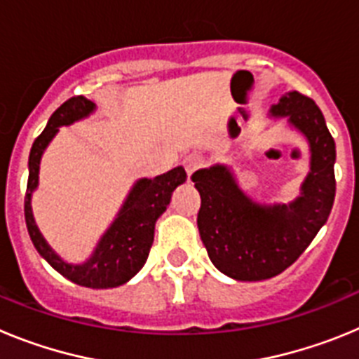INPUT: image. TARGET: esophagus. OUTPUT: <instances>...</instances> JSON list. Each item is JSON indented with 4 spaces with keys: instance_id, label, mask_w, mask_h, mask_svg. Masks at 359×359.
Listing matches in <instances>:
<instances>
[{
    "instance_id": "obj_1",
    "label": "esophagus",
    "mask_w": 359,
    "mask_h": 359,
    "mask_svg": "<svg viewBox=\"0 0 359 359\" xmlns=\"http://www.w3.org/2000/svg\"><path fill=\"white\" fill-rule=\"evenodd\" d=\"M183 167H185L187 170V176H192V174L196 172L198 169H201L203 167V158L199 156V154H189V156L183 160Z\"/></svg>"
}]
</instances>
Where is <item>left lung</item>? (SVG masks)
Here are the masks:
<instances>
[{
	"mask_svg": "<svg viewBox=\"0 0 359 359\" xmlns=\"http://www.w3.org/2000/svg\"><path fill=\"white\" fill-rule=\"evenodd\" d=\"M269 116L286 118L309 145V172L293 201H253L230 165L215 163L192 174L201 196L199 236L212 264L243 282L266 280L290 268L325 224L334 203L336 147L320 107L290 91L269 107Z\"/></svg>",
	"mask_w": 359,
	"mask_h": 359,
	"instance_id": "obj_1",
	"label": "left lung"
}]
</instances>
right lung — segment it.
I'll list each match as a JSON object with an SVG mask.
<instances>
[{
	"mask_svg": "<svg viewBox=\"0 0 359 359\" xmlns=\"http://www.w3.org/2000/svg\"><path fill=\"white\" fill-rule=\"evenodd\" d=\"M97 106L86 97H72L50 116L44 131L36 138L28 158V185L25 198V219L30 239L43 257L55 271L75 282L79 286L91 290H109L118 287L131 280L149 257V250L154 241V226L160 215L167 210L170 196L180 185L187 182L183 167L169 170L154 180L142 177L129 190L128 198L122 203L115 221L109 224L104 236L95 246L84 262L72 264L66 262L59 253L46 243L39 231L32 212V194L39 185L41 158L55 138L59 128L84 120L95 113Z\"/></svg>",
	"mask_w": 359,
	"mask_h": 359,
	"instance_id": "right-lung-1",
	"label": "right lung"
}]
</instances>
